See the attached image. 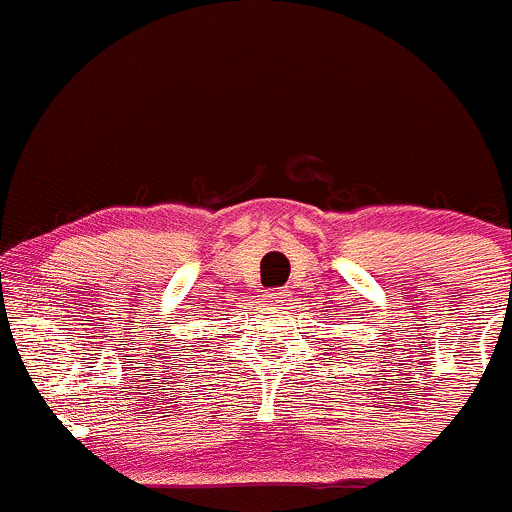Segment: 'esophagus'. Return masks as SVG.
Here are the masks:
<instances>
[{
    "label": "esophagus",
    "mask_w": 512,
    "mask_h": 512,
    "mask_svg": "<svg viewBox=\"0 0 512 512\" xmlns=\"http://www.w3.org/2000/svg\"><path fill=\"white\" fill-rule=\"evenodd\" d=\"M270 301H272V304H287L289 292H287V289H272Z\"/></svg>",
    "instance_id": "obj_1"
}]
</instances>
